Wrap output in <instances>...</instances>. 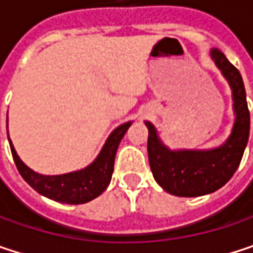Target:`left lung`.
<instances>
[{
  "instance_id": "obj_1",
  "label": "left lung",
  "mask_w": 253,
  "mask_h": 253,
  "mask_svg": "<svg viewBox=\"0 0 253 253\" xmlns=\"http://www.w3.org/2000/svg\"><path fill=\"white\" fill-rule=\"evenodd\" d=\"M211 55L233 89L236 122L227 142L205 152H171L161 145L154 126L145 123L149 130L148 157L151 171L164 190L176 196H202L223 187L237 170L249 139L251 117L243 79L220 49H212Z\"/></svg>"
}]
</instances>
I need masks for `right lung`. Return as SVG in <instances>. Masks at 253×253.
Here are the masks:
<instances>
[{"label":"right lung","mask_w":253,"mask_h":253,"mask_svg":"<svg viewBox=\"0 0 253 253\" xmlns=\"http://www.w3.org/2000/svg\"><path fill=\"white\" fill-rule=\"evenodd\" d=\"M130 125H131L130 122L125 123L110 134L99 157L89 167L63 176H42L32 171L20 161L11 142H10V148L19 173L38 193L49 199H54L57 202L77 205L95 199L110 184L114 171V160H116L119 143L123 139Z\"/></svg>","instance_id":"obj_1"}]
</instances>
